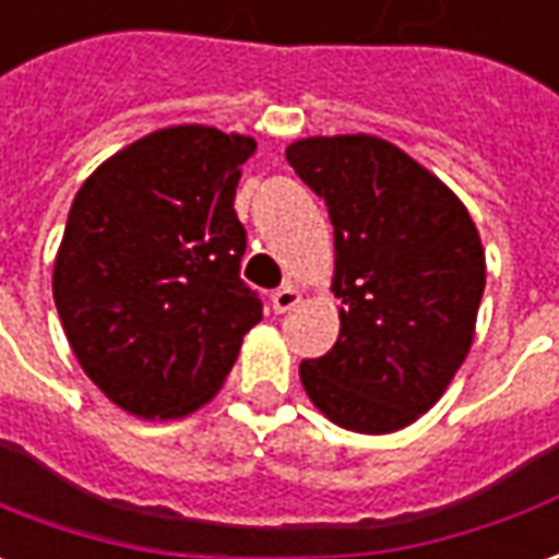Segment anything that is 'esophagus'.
Here are the masks:
<instances>
[{"label":"esophagus","mask_w":559,"mask_h":559,"mask_svg":"<svg viewBox=\"0 0 559 559\" xmlns=\"http://www.w3.org/2000/svg\"><path fill=\"white\" fill-rule=\"evenodd\" d=\"M271 301H273V310H276V313H288V310H292L295 304L301 301V292H298L295 286H283V288H276V292H273Z\"/></svg>","instance_id":"34e87169"}]
</instances>
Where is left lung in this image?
<instances>
[{
	"label": "left lung",
	"instance_id": "1",
	"mask_svg": "<svg viewBox=\"0 0 559 559\" xmlns=\"http://www.w3.org/2000/svg\"><path fill=\"white\" fill-rule=\"evenodd\" d=\"M286 160L329 206L341 301L337 344L301 361L304 390L349 432H399L472 349L487 280L478 228L448 185L380 136H307Z\"/></svg>",
	"mask_w": 559,
	"mask_h": 559
}]
</instances>
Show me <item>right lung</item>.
<instances>
[{
	"mask_svg": "<svg viewBox=\"0 0 559 559\" xmlns=\"http://www.w3.org/2000/svg\"><path fill=\"white\" fill-rule=\"evenodd\" d=\"M252 155V136L164 127L103 160L72 200L53 304L84 374L133 417L194 414L261 322L234 213Z\"/></svg>",
	"mask_w": 559,
	"mask_h": 559,
	"instance_id": "obj_1",
	"label": "right lung"
}]
</instances>
